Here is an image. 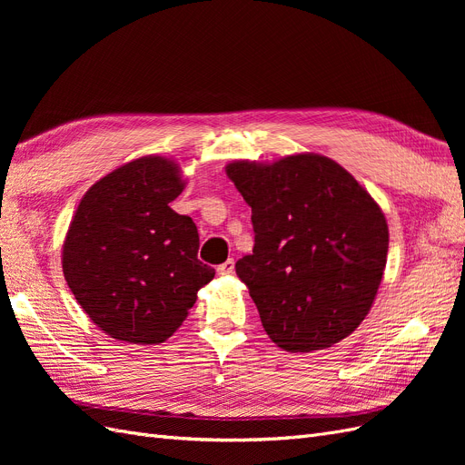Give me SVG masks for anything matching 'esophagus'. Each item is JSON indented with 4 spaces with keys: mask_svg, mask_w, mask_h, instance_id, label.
Returning <instances> with one entry per match:
<instances>
[{
    "mask_svg": "<svg viewBox=\"0 0 465 465\" xmlns=\"http://www.w3.org/2000/svg\"><path fill=\"white\" fill-rule=\"evenodd\" d=\"M217 272H219V275H231V273L234 272V260L229 258L227 262H223V263L217 267Z\"/></svg>",
    "mask_w": 465,
    "mask_h": 465,
    "instance_id": "1",
    "label": "esophagus"
}]
</instances>
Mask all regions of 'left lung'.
Returning <instances> with one entry per match:
<instances>
[{"label": "left lung", "instance_id": "obj_1", "mask_svg": "<svg viewBox=\"0 0 465 465\" xmlns=\"http://www.w3.org/2000/svg\"><path fill=\"white\" fill-rule=\"evenodd\" d=\"M224 173L252 207L254 250L234 267L270 340L289 353L345 340L382 283V209L341 164L316 153L232 161Z\"/></svg>", "mask_w": 465, "mask_h": 465}]
</instances>
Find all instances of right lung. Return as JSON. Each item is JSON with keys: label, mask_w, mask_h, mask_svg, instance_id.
I'll use <instances>...</instances> for the list:
<instances>
[{"label": "right lung", "mask_w": 465, "mask_h": 465, "mask_svg": "<svg viewBox=\"0 0 465 465\" xmlns=\"http://www.w3.org/2000/svg\"><path fill=\"white\" fill-rule=\"evenodd\" d=\"M184 186L173 159L147 154L94 182L69 223L64 277L94 326L114 340L166 341L215 277L198 260L195 223L171 207Z\"/></svg>", "instance_id": "add662e5"}]
</instances>
